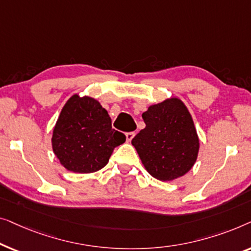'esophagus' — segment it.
<instances>
[{
  "label": "esophagus",
  "instance_id": "34e87169",
  "mask_svg": "<svg viewBox=\"0 0 251 251\" xmlns=\"http://www.w3.org/2000/svg\"><path fill=\"white\" fill-rule=\"evenodd\" d=\"M134 136H135V133H134V132L126 133V141H127V142H130Z\"/></svg>",
  "mask_w": 251,
  "mask_h": 251
}]
</instances>
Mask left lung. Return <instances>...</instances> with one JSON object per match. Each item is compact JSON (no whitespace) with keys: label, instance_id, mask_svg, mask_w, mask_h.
Instances as JSON below:
<instances>
[{"label":"left lung","instance_id":"obj_1","mask_svg":"<svg viewBox=\"0 0 251 251\" xmlns=\"http://www.w3.org/2000/svg\"><path fill=\"white\" fill-rule=\"evenodd\" d=\"M146 128L132 140L150 175L172 181L186 174L195 165L199 139L185 104L172 98L150 105L142 114Z\"/></svg>","mask_w":251,"mask_h":251}]
</instances>
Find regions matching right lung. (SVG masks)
<instances>
[{
	"label": "right lung",
	"instance_id": "1",
	"mask_svg": "<svg viewBox=\"0 0 251 251\" xmlns=\"http://www.w3.org/2000/svg\"><path fill=\"white\" fill-rule=\"evenodd\" d=\"M126 141L111 127V118L97 100L75 94L62 108L52 135L53 152L74 173H93L108 164L112 151Z\"/></svg>",
	"mask_w": 251,
	"mask_h": 251
}]
</instances>
